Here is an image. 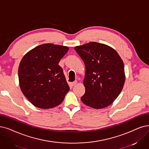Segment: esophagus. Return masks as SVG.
<instances>
[{
  "mask_svg": "<svg viewBox=\"0 0 149 149\" xmlns=\"http://www.w3.org/2000/svg\"><path fill=\"white\" fill-rule=\"evenodd\" d=\"M77 83H78V81H77L76 80V81H73V82H72V85L74 86H75L76 84H77Z\"/></svg>",
  "mask_w": 149,
  "mask_h": 149,
  "instance_id": "esophagus-1",
  "label": "esophagus"
}]
</instances>
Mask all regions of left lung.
Instances as JSON below:
<instances>
[{
  "label": "left lung",
  "mask_w": 149,
  "mask_h": 149,
  "mask_svg": "<svg viewBox=\"0 0 149 149\" xmlns=\"http://www.w3.org/2000/svg\"><path fill=\"white\" fill-rule=\"evenodd\" d=\"M74 49L86 67V92L81 101L95 109L109 106L120 93L125 80L122 58L110 46L97 42L76 46Z\"/></svg>",
  "instance_id": "8db88e82"
}]
</instances>
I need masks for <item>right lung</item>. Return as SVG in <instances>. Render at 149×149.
<instances>
[{
	"label": "right lung",
	"instance_id": "add662e5",
	"mask_svg": "<svg viewBox=\"0 0 149 149\" xmlns=\"http://www.w3.org/2000/svg\"><path fill=\"white\" fill-rule=\"evenodd\" d=\"M68 49L67 46L46 43L22 58L18 68L20 88L35 106L49 109L63 102L70 87L58 63Z\"/></svg>",
	"mask_w": 149,
	"mask_h": 149
}]
</instances>
